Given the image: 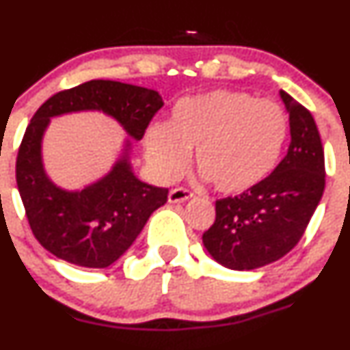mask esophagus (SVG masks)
<instances>
[{"label":"esophagus","mask_w":350,"mask_h":350,"mask_svg":"<svg viewBox=\"0 0 350 350\" xmlns=\"http://www.w3.org/2000/svg\"><path fill=\"white\" fill-rule=\"evenodd\" d=\"M193 193L186 188H174L169 193V203H185V201L191 200Z\"/></svg>","instance_id":"esophagus-1"}]
</instances>
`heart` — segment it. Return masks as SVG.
I'll return each instance as SVG.
<instances>
[{"mask_svg":"<svg viewBox=\"0 0 350 350\" xmlns=\"http://www.w3.org/2000/svg\"><path fill=\"white\" fill-rule=\"evenodd\" d=\"M288 116L278 103L242 91L215 90L178 101L167 123H152L144 146L162 179L196 165L221 193L237 195L260 185L276 167L288 139Z\"/></svg>","mask_w":350,"mask_h":350,"instance_id":"obj_1","label":"heart"}]
</instances>
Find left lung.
Returning <instances> with one entry per match:
<instances>
[{
    "instance_id": "8db88e82",
    "label": "left lung",
    "mask_w": 350,
    "mask_h": 350,
    "mask_svg": "<svg viewBox=\"0 0 350 350\" xmlns=\"http://www.w3.org/2000/svg\"><path fill=\"white\" fill-rule=\"evenodd\" d=\"M289 113L288 154L260 185L215 203L203 245L221 266L250 271L286 256L306 230L325 189V157L312 113L281 90Z\"/></svg>"
}]
</instances>
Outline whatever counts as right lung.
Here are the masks:
<instances>
[{
	"instance_id": "add662e5",
	"label": "right lung",
	"mask_w": 350,
	"mask_h": 350,
	"mask_svg": "<svg viewBox=\"0 0 350 350\" xmlns=\"http://www.w3.org/2000/svg\"><path fill=\"white\" fill-rule=\"evenodd\" d=\"M162 105L154 90L93 79L54 94L37 109L16 157V185L31 232L44 249L81 267L111 266L135 242L169 193L133 174L130 139L111 171L96 183L76 191L57 186L45 172L42 159V140L51 118L101 111L118 122L126 135L140 140Z\"/></svg>"
}]
</instances>
